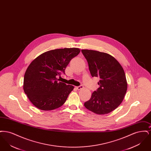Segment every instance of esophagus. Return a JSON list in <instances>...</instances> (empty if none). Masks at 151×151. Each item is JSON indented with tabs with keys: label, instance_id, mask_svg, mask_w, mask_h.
<instances>
[{
	"label": "esophagus",
	"instance_id": "obj_1",
	"mask_svg": "<svg viewBox=\"0 0 151 151\" xmlns=\"http://www.w3.org/2000/svg\"><path fill=\"white\" fill-rule=\"evenodd\" d=\"M84 87L83 86H77V87H76V88L78 89V90H80V89H83Z\"/></svg>",
	"mask_w": 151,
	"mask_h": 151
}]
</instances>
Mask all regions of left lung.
Segmentation results:
<instances>
[{"mask_svg": "<svg viewBox=\"0 0 151 151\" xmlns=\"http://www.w3.org/2000/svg\"><path fill=\"white\" fill-rule=\"evenodd\" d=\"M81 51L92 76L100 78V87L84 106L97 114H108L119 106L126 93L127 83L124 70L115 58L108 53L87 49Z\"/></svg>", "mask_w": 151, "mask_h": 151, "instance_id": "1", "label": "left lung"}]
</instances>
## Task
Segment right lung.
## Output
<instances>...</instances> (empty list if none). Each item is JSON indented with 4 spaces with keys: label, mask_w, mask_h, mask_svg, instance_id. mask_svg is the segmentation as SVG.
Returning a JSON list of instances; mask_svg holds the SVG:
<instances>
[{
    "label": "right lung",
    "mask_w": 151,
    "mask_h": 151,
    "mask_svg": "<svg viewBox=\"0 0 151 151\" xmlns=\"http://www.w3.org/2000/svg\"><path fill=\"white\" fill-rule=\"evenodd\" d=\"M79 48H64L45 52L35 58L27 68L23 89L32 104L42 110H52L62 106L74 86L58 82Z\"/></svg>",
    "instance_id": "1"
}]
</instances>
